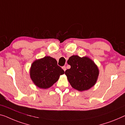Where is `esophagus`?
<instances>
[{"label":"esophagus","instance_id":"esophagus-1","mask_svg":"<svg viewBox=\"0 0 125 125\" xmlns=\"http://www.w3.org/2000/svg\"><path fill=\"white\" fill-rule=\"evenodd\" d=\"M62 69L65 71L66 70V66H63L62 67Z\"/></svg>","mask_w":125,"mask_h":125}]
</instances>
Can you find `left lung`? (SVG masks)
Instances as JSON below:
<instances>
[{
  "instance_id": "left-lung-1",
  "label": "left lung",
  "mask_w": 125,
  "mask_h": 125,
  "mask_svg": "<svg viewBox=\"0 0 125 125\" xmlns=\"http://www.w3.org/2000/svg\"><path fill=\"white\" fill-rule=\"evenodd\" d=\"M67 63L71 68L65 71V74L72 87L82 92L94 86L97 80L99 70L92 60L87 57L72 55L69 58Z\"/></svg>"
}]
</instances>
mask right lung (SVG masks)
I'll return each instance as SVG.
<instances>
[{
	"mask_svg": "<svg viewBox=\"0 0 125 125\" xmlns=\"http://www.w3.org/2000/svg\"><path fill=\"white\" fill-rule=\"evenodd\" d=\"M64 73L63 69L57 64L56 59L47 56L32 63L30 77L37 86L47 89L56 83L60 75Z\"/></svg>",
	"mask_w": 125,
	"mask_h": 125,
	"instance_id": "right-lung-1",
	"label": "right lung"
}]
</instances>
